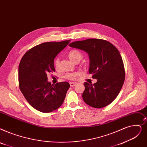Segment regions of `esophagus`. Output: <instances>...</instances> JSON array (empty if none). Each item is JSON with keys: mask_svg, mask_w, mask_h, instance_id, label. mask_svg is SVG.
Wrapping results in <instances>:
<instances>
[{"mask_svg": "<svg viewBox=\"0 0 147 147\" xmlns=\"http://www.w3.org/2000/svg\"><path fill=\"white\" fill-rule=\"evenodd\" d=\"M76 85H77V83L76 82H69V85L71 87H73V86H76Z\"/></svg>", "mask_w": 147, "mask_h": 147, "instance_id": "1", "label": "esophagus"}]
</instances>
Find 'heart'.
Returning <instances> with one entry per match:
<instances>
[{"label":"heart","mask_w":147,"mask_h":147,"mask_svg":"<svg viewBox=\"0 0 147 147\" xmlns=\"http://www.w3.org/2000/svg\"><path fill=\"white\" fill-rule=\"evenodd\" d=\"M68 56L69 57V58L72 61L76 62L80 61V59H82V56H83V55L80 51H79L78 50H76V49H73V50H71L69 51L68 54ZM54 66L56 69H58L59 68L60 61L58 58L55 59V60L54 61ZM79 75V73L78 72L68 73L65 76V78L68 80H74L78 77Z\"/></svg>","instance_id":"b5f03b06"}]
</instances>
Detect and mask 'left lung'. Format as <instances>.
Listing matches in <instances>:
<instances>
[{
	"instance_id": "obj_1",
	"label": "left lung",
	"mask_w": 147,
	"mask_h": 147,
	"mask_svg": "<svg viewBox=\"0 0 147 147\" xmlns=\"http://www.w3.org/2000/svg\"><path fill=\"white\" fill-rule=\"evenodd\" d=\"M71 47L89 55V73L97 82H85L82 98L88 105L102 108L111 104L119 94L125 80L124 63L118 50L106 40L90 38L70 43Z\"/></svg>"
}]
</instances>
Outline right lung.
I'll return each mask as SVG.
<instances>
[{"mask_svg":"<svg viewBox=\"0 0 147 147\" xmlns=\"http://www.w3.org/2000/svg\"><path fill=\"white\" fill-rule=\"evenodd\" d=\"M70 40L47 42L37 45L24 55L18 67L19 88L28 103L37 111L49 113L63 103L69 84L47 81V74L55 71L54 59Z\"/></svg>","mask_w":147,"mask_h":147,"instance_id":"obj_1","label":"right lung"}]
</instances>
